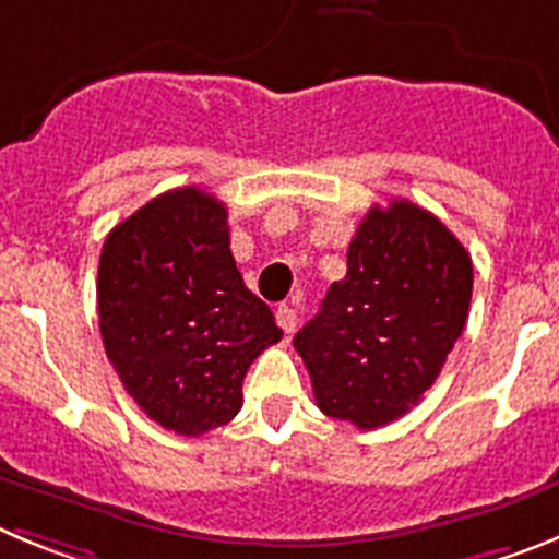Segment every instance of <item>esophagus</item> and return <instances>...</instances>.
Returning a JSON list of instances; mask_svg holds the SVG:
<instances>
[{"instance_id":"34e87169","label":"esophagus","mask_w":559,"mask_h":559,"mask_svg":"<svg viewBox=\"0 0 559 559\" xmlns=\"http://www.w3.org/2000/svg\"><path fill=\"white\" fill-rule=\"evenodd\" d=\"M274 316H276V324H280V330H283V333H294L296 322H299V316H296L294 308H288V305H280Z\"/></svg>"}]
</instances>
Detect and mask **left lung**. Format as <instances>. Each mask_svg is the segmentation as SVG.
Masks as SVG:
<instances>
[{
  "instance_id": "1",
  "label": "left lung",
  "mask_w": 559,
  "mask_h": 559,
  "mask_svg": "<svg viewBox=\"0 0 559 559\" xmlns=\"http://www.w3.org/2000/svg\"><path fill=\"white\" fill-rule=\"evenodd\" d=\"M471 294V254L437 215L403 199L372 206L347 276L294 338L319 408L360 431L403 417L445 367Z\"/></svg>"
}]
</instances>
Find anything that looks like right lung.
<instances>
[{
  "instance_id": "add662e5",
  "label": "right lung",
  "mask_w": 559,
  "mask_h": 559,
  "mask_svg": "<svg viewBox=\"0 0 559 559\" xmlns=\"http://www.w3.org/2000/svg\"><path fill=\"white\" fill-rule=\"evenodd\" d=\"M226 218L199 187L162 192L108 231L97 269L114 372L153 423L181 437L226 426L251 360L283 338L237 271Z\"/></svg>"
}]
</instances>
